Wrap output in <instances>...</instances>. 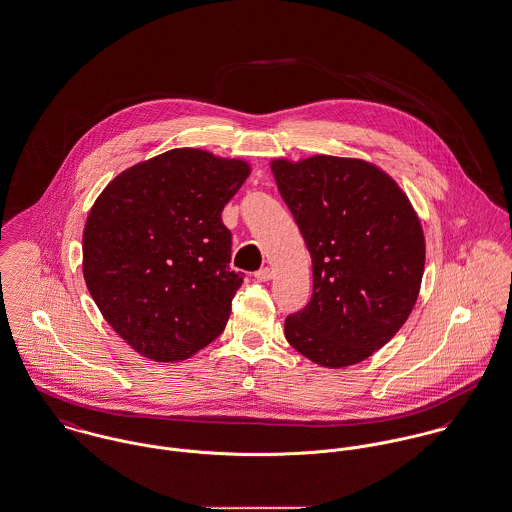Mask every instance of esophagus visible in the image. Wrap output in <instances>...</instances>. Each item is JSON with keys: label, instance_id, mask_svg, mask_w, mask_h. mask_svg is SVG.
Returning <instances> with one entry per match:
<instances>
[{"label": "esophagus", "instance_id": "34e87169", "mask_svg": "<svg viewBox=\"0 0 512 512\" xmlns=\"http://www.w3.org/2000/svg\"><path fill=\"white\" fill-rule=\"evenodd\" d=\"M272 276H274V274H272L270 268H262V270L256 272V279H258V281H268V279H272Z\"/></svg>", "mask_w": 512, "mask_h": 512}]
</instances>
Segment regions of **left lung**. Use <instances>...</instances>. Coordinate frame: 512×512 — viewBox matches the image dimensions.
I'll return each instance as SVG.
<instances>
[{"label": "left lung", "instance_id": "1", "mask_svg": "<svg viewBox=\"0 0 512 512\" xmlns=\"http://www.w3.org/2000/svg\"><path fill=\"white\" fill-rule=\"evenodd\" d=\"M270 168L313 262V297L285 319V338L325 368L364 362L417 303L426 254L419 217L366 160L317 154L276 158Z\"/></svg>", "mask_w": 512, "mask_h": 512}]
</instances>
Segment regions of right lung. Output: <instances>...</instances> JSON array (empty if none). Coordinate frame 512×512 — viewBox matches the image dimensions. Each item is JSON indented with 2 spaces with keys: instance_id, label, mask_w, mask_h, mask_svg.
I'll use <instances>...</instances> for the list:
<instances>
[{
  "instance_id": "1",
  "label": "right lung",
  "mask_w": 512,
  "mask_h": 512,
  "mask_svg": "<svg viewBox=\"0 0 512 512\" xmlns=\"http://www.w3.org/2000/svg\"><path fill=\"white\" fill-rule=\"evenodd\" d=\"M250 166L174 148L111 180L82 238L84 279L103 319L140 356L180 362L227 326L242 274L231 272L221 213Z\"/></svg>"
}]
</instances>
